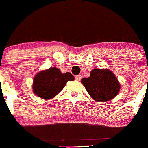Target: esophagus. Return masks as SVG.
Listing matches in <instances>:
<instances>
[{
  "label": "esophagus",
  "instance_id": "esophagus-1",
  "mask_svg": "<svg viewBox=\"0 0 148 148\" xmlns=\"http://www.w3.org/2000/svg\"><path fill=\"white\" fill-rule=\"evenodd\" d=\"M82 79V75H75V79L77 80V81H80Z\"/></svg>",
  "mask_w": 148,
  "mask_h": 148
}]
</instances>
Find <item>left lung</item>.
Here are the masks:
<instances>
[{"mask_svg":"<svg viewBox=\"0 0 148 148\" xmlns=\"http://www.w3.org/2000/svg\"><path fill=\"white\" fill-rule=\"evenodd\" d=\"M82 83L88 93L98 102L109 101L120 90V85L116 76L108 69H95L91 71L90 76L83 78Z\"/></svg>","mask_w":148,"mask_h":148,"instance_id":"left-lung-1","label":"left lung"}]
</instances>
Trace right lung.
<instances>
[{"label":"right lung","instance_id":"add662e5","mask_svg":"<svg viewBox=\"0 0 148 148\" xmlns=\"http://www.w3.org/2000/svg\"><path fill=\"white\" fill-rule=\"evenodd\" d=\"M74 80L70 73H62L53 67L39 73L34 79V92L41 99H49L62 91L68 81Z\"/></svg>","mask_w":148,"mask_h":148}]
</instances>
